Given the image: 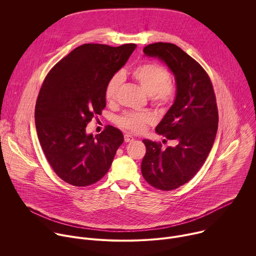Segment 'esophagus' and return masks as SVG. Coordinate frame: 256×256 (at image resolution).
Returning a JSON list of instances; mask_svg holds the SVG:
<instances>
[{
  "mask_svg": "<svg viewBox=\"0 0 256 256\" xmlns=\"http://www.w3.org/2000/svg\"><path fill=\"white\" fill-rule=\"evenodd\" d=\"M132 140H134V136H132L128 134H124V142H132Z\"/></svg>",
  "mask_w": 256,
  "mask_h": 256,
  "instance_id": "esophagus-1",
  "label": "esophagus"
}]
</instances>
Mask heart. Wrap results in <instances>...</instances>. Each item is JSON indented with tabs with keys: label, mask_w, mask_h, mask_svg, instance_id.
Returning <instances> with one entry per match:
<instances>
[{
	"label": "heart",
	"mask_w": 256,
	"mask_h": 256,
	"mask_svg": "<svg viewBox=\"0 0 256 256\" xmlns=\"http://www.w3.org/2000/svg\"><path fill=\"white\" fill-rule=\"evenodd\" d=\"M132 76L142 89L151 96L153 103L157 106H167L173 100L175 89L170 83L168 70L158 64H144L136 66ZM122 76L116 74L110 78L105 87V99L107 102L116 101ZM118 124L130 132H142L144 126L154 122L150 112H126L118 118Z\"/></svg>",
	"instance_id": "heart-1"
}]
</instances>
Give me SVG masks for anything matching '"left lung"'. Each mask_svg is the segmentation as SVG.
Listing matches in <instances>:
<instances>
[{
	"mask_svg": "<svg viewBox=\"0 0 256 256\" xmlns=\"http://www.w3.org/2000/svg\"><path fill=\"white\" fill-rule=\"evenodd\" d=\"M144 54L168 66L175 78L176 94L155 128L173 146L162 149L160 142L144 140L147 152L142 174L155 188L172 190L198 173L212 147L218 122L216 96L206 70L177 46L157 42L146 46Z\"/></svg>",
	"mask_w": 256,
	"mask_h": 256,
	"instance_id": "8db88e82",
	"label": "left lung"
}]
</instances>
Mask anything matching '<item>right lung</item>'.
<instances>
[{
    "instance_id": "add662e5",
    "label": "right lung",
    "mask_w": 256,
    "mask_h": 256,
    "mask_svg": "<svg viewBox=\"0 0 256 256\" xmlns=\"http://www.w3.org/2000/svg\"><path fill=\"white\" fill-rule=\"evenodd\" d=\"M136 44L112 48L86 44L72 50L48 74L35 106V126L56 175L88 186L109 170L122 132L112 126L93 136L88 122L105 107V87L128 62Z\"/></svg>"
}]
</instances>
